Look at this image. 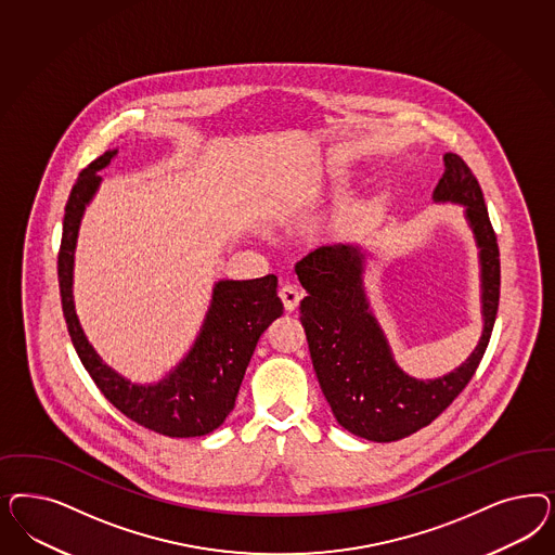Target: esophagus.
Masks as SVG:
<instances>
[{
  "mask_svg": "<svg viewBox=\"0 0 555 555\" xmlns=\"http://www.w3.org/2000/svg\"><path fill=\"white\" fill-rule=\"evenodd\" d=\"M280 298H282V302H284V308H286L287 312H294V310L300 306L302 292L296 286H284L280 289Z\"/></svg>",
  "mask_w": 555,
  "mask_h": 555,
  "instance_id": "34e87169",
  "label": "esophagus"
}]
</instances>
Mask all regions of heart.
Instances as JSON below:
<instances>
[{
	"label": "heart",
	"instance_id": "b5f03b06",
	"mask_svg": "<svg viewBox=\"0 0 555 555\" xmlns=\"http://www.w3.org/2000/svg\"><path fill=\"white\" fill-rule=\"evenodd\" d=\"M349 224H351V215H349V210H340V212L331 216V218L324 222L321 234L324 236V241L335 243V241H340V238L347 234Z\"/></svg>",
	"mask_w": 555,
	"mask_h": 555
}]
</instances>
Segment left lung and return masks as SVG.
Returning <instances> with one entry per match:
<instances>
[{"label":"left lung","mask_w":555,"mask_h":555,"mask_svg":"<svg viewBox=\"0 0 555 555\" xmlns=\"http://www.w3.org/2000/svg\"><path fill=\"white\" fill-rule=\"evenodd\" d=\"M446 171L433 204H460L480 261L482 337L464 363L441 377L418 379L396 363L367 298L365 269L374 253L363 245H333L296 263L306 289L300 321L322 393L343 429L390 443L433 423L464 390L488 347L501 298V253L478 179L464 159L443 155Z\"/></svg>","instance_id":"left-lung-1"}]
</instances>
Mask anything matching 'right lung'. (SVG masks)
Instances as JSON below:
<instances>
[{
    "label": "right lung",
    "instance_id": "obj_1",
    "mask_svg": "<svg viewBox=\"0 0 555 555\" xmlns=\"http://www.w3.org/2000/svg\"><path fill=\"white\" fill-rule=\"evenodd\" d=\"M116 155L118 149H112L91 162L79 173L65 206L59 289L73 347L95 386L130 421L167 437H202L227 421L257 340L284 314L278 278L218 280L194 345L159 382L137 384L109 367L77 319L73 269L81 220L102 185L98 171L106 169Z\"/></svg>",
    "mask_w": 555,
    "mask_h": 555
}]
</instances>
